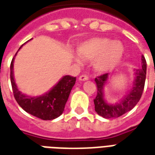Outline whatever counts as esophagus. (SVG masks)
<instances>
[{"label": "esophagus", "instance_id": "esophagus-1", "mask_svg": "<svg viewBox=\"0 0 155 155\" xmlns=\"http://www.w3.org/2000/svg\"><path fill=\"white\" fill-rule=\"evenodd\" d=\"M89 75L87 74H81V76L79 77V80L81 81H88L89 80Z\"/></svg>", "mask_w": 155, "mask_h": 155}]
</instances>
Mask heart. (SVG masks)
<instances>
[{
	"instance_id": "heart-1",
	"label": "heart",
	"mask_w": 155,
	"mask_h": 155,
	"mask_svg": "<svg viewBox=\"0 0 155 155\" xmlns=\"http://www.w3.org/2000/svg\"><path fill=\"white\" fill-rule=\"evenodd\" d=\"M123 46L118 41L105 38H94L78 46L79 56L84 60L94 61V67L98 72H106L117 66L123 56ZM78 63L81 58L74 57Z\"/></svg>"
}]
</instances>
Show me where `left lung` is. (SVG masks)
<instances>
[{"label":"left lung","instance_id":"obj_1","mask_svg":"<svg viewBox=\"0 0 155 155\" xmlns=\"http://www.w3.org/2000/svg\"><path fill=\"white\" fill-rule=\"evenodd\" d=\"M142 67L136 70L135 81L133 82L132 89L119 103L115 104H107L104 99V86L109 78L108 73L99 75L95 78L97 85V95L94 99L96 113L104 118H115L129 112L136 106L140 98L145 87L146 78V61L144 56L141 57Z\"/></svg>","mask_w":155,"mask_h":155}]
</instances>
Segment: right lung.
Instances as JSON below:
<instances>
[{
	"instance_id": "add662e5",
	"label": "right lung",
	"mask_w": 155,
	"mask_h": 155,
	"mask_svg": "<svg viewBox=\"0 0 155 155\" xmlns=\"http://www.w3.org/2000/svg\"><path fill=\"white\" fill-rule=\"evenodd\" d=\"M14 60L15 57H13L10 63V82L14 97L19 106L31 115L45 121L53 120L61 115L68 100L70 93L75 84L76 78L71 75H65L45 94L29 97L22 94L17 88L14 79Z\"/></svg>"
}]
</instances>
